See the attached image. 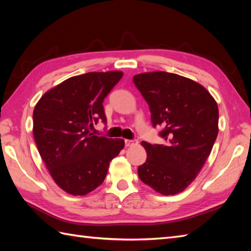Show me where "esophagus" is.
Returning <instances> with one entry per match:
<instances>
[{"mask_svg": "<svg viewBox=\"0 0 251 251\" xmlns=\"http://www.w3.org/2000/svg\"><path fill=\"white\" fill-rule=\"evenodd\" d=\"M138 143V140H129V139H126L125 140V147H131L132 145H136Z\"/></svg>", "mask_w": 251, "mask_h": 251, "instance_id": "esophagus-1", "label": "esophagus"}]
</instances>
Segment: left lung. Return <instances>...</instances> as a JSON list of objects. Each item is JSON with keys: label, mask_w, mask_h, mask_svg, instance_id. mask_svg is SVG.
<instances>
[{"label": "left lung", "mask_w": 251, "mask_h": 251, "mask_svg": "<svg viewBox=\"0 0 251 251\" xmlns=\"http://www.w3.org/2000/svg\"><path fill=\"white\" fill-rule=\"evenodd\" d=\"M149 104L154 127L165 128L164 145L142 141L147 161L138 168L143 183L163 195H175L192 183L210 155L218 136L219 110L201 84L164 71L132 77Z\"/></svg>", "instance_id": "1"}]
</instances>
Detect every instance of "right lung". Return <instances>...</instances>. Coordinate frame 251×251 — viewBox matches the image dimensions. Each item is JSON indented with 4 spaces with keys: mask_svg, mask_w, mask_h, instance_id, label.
I'll return each instance as SVG.
<instances>
[{
    "mask_svg": "<svg viewBox=\"0 0 251 251\" xmlns=\"http://www.w3.org/2000/svg\"><path fill=\"white\" fill-rule=\"evenodd\" d=\"M122 71L88 72L50 88L33 110L37 150L56 184L84 196L103 182L110 162L125 146L123 139L96 136L90 129L106 122L103 100Z\"/></svg>",
    "mask_w": 251,
    "mask_h": 251,
    "instance_id": "add662e5",
    "label": "right lung"
}]
</instances>
